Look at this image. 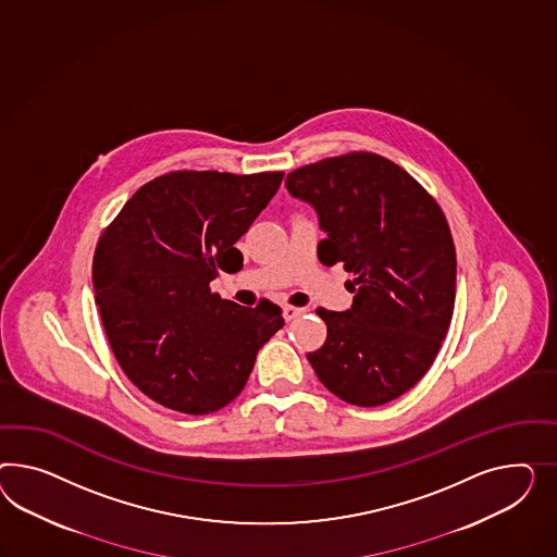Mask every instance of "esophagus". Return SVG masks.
<instances>
[{
    "label": "esophagus",
    "instance_id": "34e87169",
    "mask_svg": "<svg viewBox=\"0 0 557 557\" xmlns=\"http://www.w3.org/2000/svg\"><path fill=\"white\" fill-rule=\"evenodd\" d=\"M301 312H304V308L286 306V308H284V318H286L287 322H289V320H294V318L300 317Z\"/></svg>",
    "mask_w": 557,
    "mask_h": 557
}]
</instances>
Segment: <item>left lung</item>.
Masks as SVG:
<instances>
[{"mask_svg": "<svg viewBox=\"0 0 557 557\" xmlns=\"http://www.w3.org/2000/svg\"><path fill=\"white\" fill-rule=\"evenodd\" d=\"M286 186L317 209L326 233L320 263L352 273L350 310L318 308L329 334L308 361L346 404L397 399L432 367L450 326L456 251L444 212L404 168L373 151L301 165Z\"/></svg>", "mask_w": 557, "mask_h": 557, "instance_id": "left-lung-1", "label": "left lung"}]
</instances>
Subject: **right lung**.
I'll return each instance as SVG.
<instances>
[{"label":"right lung","mask_w":557,"mask_h":557,"mask_svg":"<svg viewBox=\"0 0 557 557\" xmlns=\"http://www.w3.org/2000/svg\"><path fill=\"white\" fill-rule=\"evenodd\" d=\"M284 172L176 170L144 184L101 233L92 287L123 373L156 404L205 416L245 387L282 308H243L211 289L235 273V243L277 193Z\"/></svg>","instance_id":"add662e5"}]
</instances>
